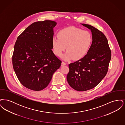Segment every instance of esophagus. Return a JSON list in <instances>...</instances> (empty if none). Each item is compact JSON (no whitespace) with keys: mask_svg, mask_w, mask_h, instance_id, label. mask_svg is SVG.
Segmentation results:
<instances>
[{"mask_svg":"<svg viewBox=\"0 0 125 125\" xmlns=\"http://www.w3.org/2000/svg\"><path fill=\"white\" fill-rule=\"evenodd\" d=\"M66 63H65V62H62V63H61V66H63V65H66Z\"/></svg>","mask_w":125,"mask_h":125,"instance_id":"obj_1","label":"esophagus"}]
</instances>
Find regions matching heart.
I'll return each instance as SVG.
<instances>
[{"label":"heart","mask_w":125,"mask_h":125,"mask_svg":"<svg viewBox=\"0 0 125 125\" xmlns=\"http://www.w3.org/2000/svg\"><path fill=\"white\" fill-rule=\"evenodd\" d=\"M92 41L90 33L75 27H68L60 30L58 37L52 39L54 53L60 56L65 50L63 57L65 60L73 59L79 60L83 58L89 51Z\"/></svg>","instance_id":"heart-1"}]
</instances>
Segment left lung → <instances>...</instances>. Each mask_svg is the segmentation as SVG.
<instances>
[{"instance_id":"obj_1","label":"left lung","mask_w":125,"mask_h":125,"mask_svg":"<svg viewBox=\"0 0 125 125\" xmlns=\"http://www.w3.org/2000/svg\"><path fill=\"white\" fill-rule=\"evenodd\" d=\"M82 25L92 32V44L83 58L69 64L66 77L69 85L79 91L92 89L100 83L107 74L112 55L107 38L103 32L92 26Z\"/></svg>"}]
</instances>
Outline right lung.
<instances>
[{
  "label": "right lung",
  "instance_id": "1",
  "mask_svg": "<svg viewBox=\"0 0 125 125\" xmlns=\"http://www.w3.org/2000/svg\"><path fill=\"white\" fill-rule=\"evenodd\" d=\"M55 21L31 24L18 36L12 56L13 68L20 83L34 91L45 88L61 65L53 53L52 41Z\"/></svg>",
  "mask_w": 125,
  "mask_h": 125
}]
</instances>
